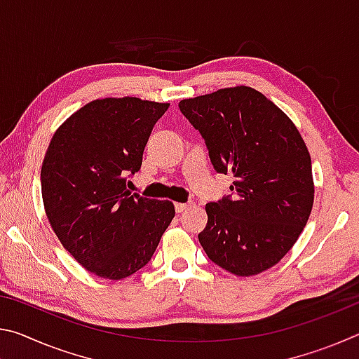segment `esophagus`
Listing matches in <instances>:
<instances>
[{"mask_svg":"<svg viewBox=\"0 0 359 359\" xmlns=\"http://www.w3.org/2000/svg\"><path fill=\"white\" fill-rule=\"evenodd\" d=\"M190 208H191L190 203H177L175 204V212H177V214H182V212H187Z\"/></svg>","mask_w":359,"mask_h":359,"instance_id":"obj_1","label":"esophagus"}]
</instances>
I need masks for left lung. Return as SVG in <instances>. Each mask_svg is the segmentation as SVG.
Here are the masks:
<instances>
[{
    "instance_id": "1",
    "label": "left lung",
    "mask_w": 359,
    "mask_h": 359,
    "mask_svg": "<svg viewBox=\"0 0 359 359\" xmlns=\"http://www.w3.org/2000/svg\"><path fill=\"white\" fill-rule=\"evenodd\" d=\"M215 171L233 174V194L205 204L198 236L215 264L257 276L276 266L299 238L313 205L312 161L288 115L252 87L182 100Z\"/></svg>"
}]
</instances>
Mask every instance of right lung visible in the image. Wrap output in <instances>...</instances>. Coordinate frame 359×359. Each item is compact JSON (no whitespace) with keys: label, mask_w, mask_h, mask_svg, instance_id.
Returning a JSON list of instances; mask_svg holds the SVG:
<instances>
[{"label":"right lung","mask_w":359,"mask_h":359,"mask_svg":"<svg viewBox=\"0 0 359 359\" xmlns=\"http://www.w3.org/2000/svg\"><path fill=\"white\" fill-rule=\"evenodd\" d=\"M168 102L95 100L53 135L41 169L46 215L62 245L92 274L120 280L154 257L175 215L171 201L131 194L145 144Z\"/></svg>","instance_id":"right-lung-1"}]
</instances>
